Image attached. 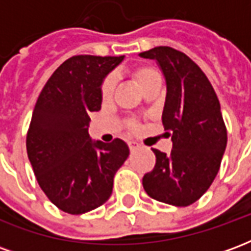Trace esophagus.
I'll use <instances>...</instances> for the list:
<instances>
[{
	"mask_svg": "<svg viewBox=\"0 0 251 251\" xmlns=\"http://www.w3.org/2000/svg\"><path fill=\"white\" fill-rule=\"evenodd\" d=\"M127 145H129V149H130V152H134V151H137L138 148H140V144L136 141H129L127 142Z\"/></svg>",
	"mask_w": 251,
	"mask_h": 251,
	"instance_id": "1",
	"label": "esophagus"
}]
</instances>
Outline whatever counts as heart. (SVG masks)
Wrapping results in <instances>:
<instances>
[{
    "label": "heart",
    "instance_id": "b5f03b06",
    "mask_svg": "<svg viewBox=\"0 0 251 251\" xmlns=\"http://www.w3.org/2000/svg\"><path fill=\"white\" fill-rule=\"evenodd\" d=\"M131 76L134 77L137 83L145 90L156 77H160V74H158L156 68H153L151 66H137L131 70ZM115 82H117V77L113 74H110V75L104 77L103 83H102V87H100V95H102V98L110 99L113 97V93H114L115 88ZM131 126H136V124L133 122Z\"/></svg>",
    "mask_w": 251,
    "mask_h": 251
}]
</instances>
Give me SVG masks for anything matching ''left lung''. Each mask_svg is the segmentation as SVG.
Wrapping results in <instances>:
<instances>
[{"mask_svg":"<svg viewBox=\"0 0 251 251\" xmlns=\"http://www.w3.org/2000/svg\"><path fill=\"white\" fill-rule=\"evenodd\" d=\"M156 59L167 80L163 124L174 148L169 154L153 149L154 168L142 177L153 199L176 207L199 200L221 168L227 129L219 99L208 77L184 52L156 47L141 52Z\"/></svg>","mask_w":251,"mask_h":251,"instance_id":"left-lung-1","label":"left lung"}]
</instances>
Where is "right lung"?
I'll return each instance as SVG.
<instances>
[{
	"mask_svg": "<svg viewBox=\"0 0 251 251\" xmlns=\"http://www.w3.org/2000/svg\"><path fill=\"white\" fill-rule=\"evenodd\" d=\"M124 56L76 55L57 67L37 98L26 153L36 180L59 210L79 215L113 192L115 172L129 156L125 142L91 141L88 113L100 110L103 77Z\"/></svg>",
	"mask_w": 251,
	"mask_h": 251,
	"instance_id": "add662e5",
	"label": "right lung"
}]
</instances>
